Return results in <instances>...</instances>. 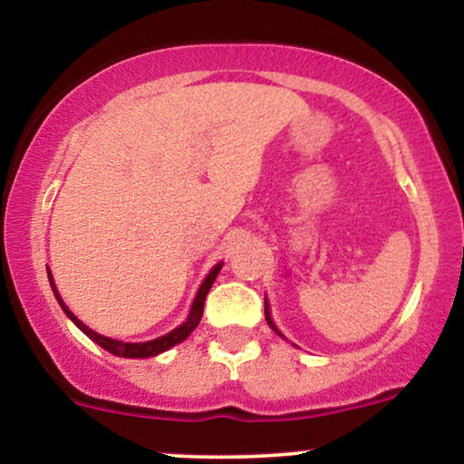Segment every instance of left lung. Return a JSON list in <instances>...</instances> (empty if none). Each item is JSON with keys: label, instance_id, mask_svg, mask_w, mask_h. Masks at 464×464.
<instances>
[{"label": "left lung", "instance_id": "1", "mask_svg": "<svg viewBox=\"0 0 464 464\" xmlns=\"http://www.w3.org/2000/svg\"><path fill=\"white\" fill-rule=\"evenodd\" d=\"M266 321H268V324H270V327H273V329H275V332H276V334H279V335H281V338H284V334H281V332H279V329H276V327H275L273 318H270V310H268V301H266Z\"/></svg>", "mask_w": 464, "mask_h": 464}]
</instances>
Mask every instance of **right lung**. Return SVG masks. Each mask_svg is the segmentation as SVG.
Listing matches in <instances>:
<instances>
[{
  "label": "right lung",
  "instance_id": "right-lung-1",
  "mask_svg": "<svg viewBox=\"0 0 464 464\" xmlns=\"http://www.w3.org/2000/svg\"><path fill=\"white\" fill-rule=\"evenodd\" d=\"M220 268H222V264H216L214 270H211V273L207 275V279L202 281V285L198 287V295H196L194 303H191V310H189L188 321H185L183 324H179V327L172 329V332H169V334L161 335V338L148 340V343H121V340L106 338V335L93 332V329H89L87 324H84L82 321H78V318L72 314V310H69L65 303H63L61 295H58V290H56V285H54V279H52V275H50V270H47V276H50V285H52V290H54V296H56L58 305H61L63 312H65L67 316L72 318L73 324H76L80 332H82L84 335H89V338H92L93 343H98L100 347L109 351V353L120 355V358H152V355L163 353V351L172 349L174 344L183 343V340L188 338V335L194 332L196 327H198V323H200V318H202V307H205V299H207V295H209L211 285H214V281H216L218 273H220Z\"/></svg>",
  "mask_w": 464,
  "mask_h": 464
}]
</instances>
